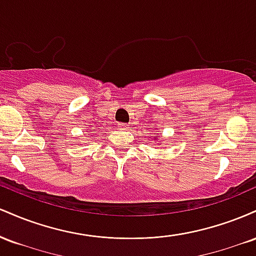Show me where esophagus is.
Wrapping results in <instances>:
<instances>
[{"instance_id": "1", "label": "esophagus", "mask_w": 256, "mask_h": 256, "mask_svg": "<svg viewBox=\"0 0 256 256\" xmlns=\"http://www.w3.org/2000/svg\"><path fill=\"white\" fill-rule=\"evenodd\" d=\"M118 126H119L120 130H128V125L122 124V122H120V124H118Z\"/></svg>"}]
</instances>
